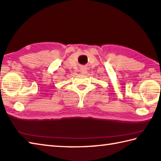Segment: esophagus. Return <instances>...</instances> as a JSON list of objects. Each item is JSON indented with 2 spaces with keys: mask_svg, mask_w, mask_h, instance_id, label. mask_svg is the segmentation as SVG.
<instances>
[{
  "mask_svg": "<svg viewBox=\"0 0 161 161\" xmlns=\"http://www.w3.org/2000/svg\"><path fill=\"white\" fill-rule=\"evenodd\" d=\"M80 72H81L84 73V72H86V67H80Z\"/></svg>",
  "mask_w": 161,
  "mask_h": 161,
  "instance_id": "1",
  "label": "esophagus"
}]
</instances>
